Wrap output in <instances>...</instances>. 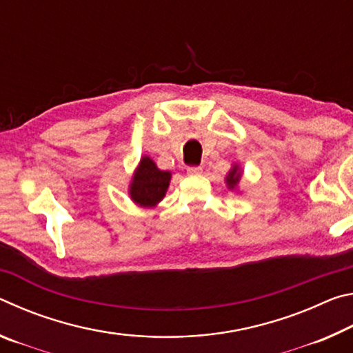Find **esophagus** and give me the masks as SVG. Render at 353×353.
<instances>
[{
  "instance_id": "1",
  "label": "esophagus",
  "mask_w": 353,
  "mask_h": 353,
  "mask_svg": "<svg viewBox=\"0 0 353 353\" xmlns=\"http://www.w3.org/2000/svg\"><path fill=\"white\" fill-rule=\"evenodd\" d=\"M187 172L190 176H198V174H201L202 172V168L201 166H190V168L187 170Z\"/></svg>"
}]
</instances>
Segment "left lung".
I'll list each match as a JSON object with an SVG mask.
<instances>
[{
  "instance_id": "obj_1",
  "label": "left lung",
  "mask_w": 353,
  "mask_h": 353,
  "mask_svg": "<svg viewBox=\"0 0 353 353\" xmlns=\"http://www.w3.org/2000/svg\"><path fill=\"white\" fill-rule=\"evenodd\" d=\"M241 177H243L241 166L238 163H234L224 179L227 188H229L230 191H238V185H240V182H241Z\"/></svg>"
}]
</instances>
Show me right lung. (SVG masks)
Returning <instances> with one entry per match:
<instances>
[{"mask_svg": "<svg viewBox=\"0 0 353 353\" xmlns=\"http://www.w3.org/2000/svg\"><path fill=\"white\" fill-rule=\"evenodd\" d=\"M171 182V171H163L149 155H143L129 182V198L141 208H154L162 202Z\"/></svg>", "mask_w": 353, "mask_h": 353, "instance_id": "1", "label": "right lung"}]
</instances>
